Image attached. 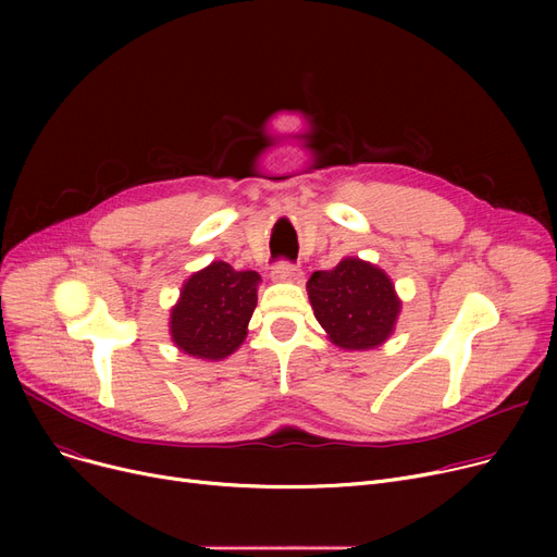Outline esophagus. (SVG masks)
Returning <instances> with one entry per match:
<instances>
[{
    "label": "esophagus",
    "instance_id": "34e87169",
    "mask_svg": "<svg viewBox=\"0 0 557 557\" xmlns=\"http://www.w3.org/2000/svg\"><path fill=\"white\" fill-rule=\"evenodd\" d=\"M273 280H277V282H302V271L298 267H294V263L280 261L277 267L273 269Z\"/></svg>",
    "mask_w": 557,
    "mask_h": 557
}]
</instances>
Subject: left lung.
<instances>
[{
    "label": "left lung",
    "instance_id": "left-lung-1",
    "mask_svg": "<svg viewBox=\"0 0 557 557\" xmlns=\"http://www.w3.org/2000/svg\"><path fill=\"white\" fill-rule=\"evenodd\" d=\"M307 294L320 327L345 352L384 345L401 311L388 273L359 257H343L336 269L315 271L307 282Z\"/></svg>",
    "mask_w": 557,
    "mask_h": 557
}]
</instances>
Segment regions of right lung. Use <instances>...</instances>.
I'll return each instance as SVG.
<instances>
[{"label":"right lung","instance_id":"add662e5","mask_svg":"<svg viewBox=\"0 0 557 557\" xmlns=\"http://www.w3.org/2000/svg\"><path fill=\"white\" fill-rule=\"evenodd\" d=\"M259 282V273L234 271L227 261L191 273L171 307L173 345L200 361H223L237 352L248 336Z\"/></svg>","mask_w":557,"mask_h":557}]
</instances>
